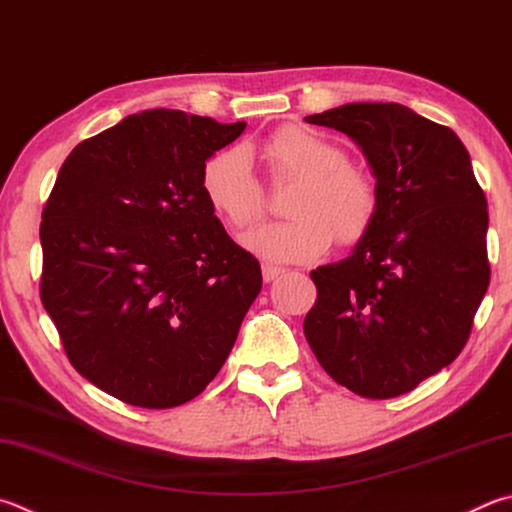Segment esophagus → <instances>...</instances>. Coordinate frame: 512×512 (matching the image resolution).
<instances>
[{
	"label": "esophagus",
	"mask_w": 512,
	"mask_h": 512,
	"mask_svg": "<svg viewBox=\"0 0 512 512\" xmlns=\"http://www.w3.org/2000/svg\"><path fill=\"white\" fill-rule=\"evenodd\" d=\"M282 273H284V268H277V266H273V264H264V266H262L264 282H273L275 277H280Z\"/></svg>",
	"instance_id": "obj_1"
}]
</instances>
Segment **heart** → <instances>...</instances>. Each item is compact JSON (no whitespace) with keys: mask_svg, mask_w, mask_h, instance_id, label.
Masks as SVG:
<instances>
[{"mask_svg":"<svg viewBox=\"0 0 512 512\" xmlns=\"http://www.w3.org/2000/svg\"><path fill=\"white\" fill-rule=\"evenodd\" d=\"M275 183L295 181L282 224L248 232L244 246L268 262H311L333 237L351 246L367 235L378 212V188L365 167L349 161L338 143L309 127L288 125L259 145ZM201 192L226 226L244 230L266 212V192L244 147L210 154L201 167Z\"/></svg>","mask_w":512,"mask_h":512,"instance_id":"obj_1","label":"heart"}]
</instances>
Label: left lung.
I'll return each mask as SVG.
<instances>
[{"instance_id": "8db88e82", "label": "left lung", "mask_w": 512, "mask_h": 512, "mask_svg": "<svg viewBox=\"0 0 512 512\" xmlns=\"http://www.w3.org/2000/svg\"><path fill=\"white\" fill-rule=\"evenodd\" d=\"M306 123L351 136L378 181L367 235L347 259L311 271L306 342L353 394H407L470 338L490 284L486 194L459 136L398 102H351Z\"/></svg>"}]
</instances>
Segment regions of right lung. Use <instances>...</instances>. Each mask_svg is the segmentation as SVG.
Instances as JSON below:
<instances>
[{
  "label": "right lung",
  "instance_id": "1",
  "mask_svg": "<svg viewBox=\"0 0 512 512\" xmlns=\"http://www.w3.org/2000/svg\"><path fill=\"white\" fill-rule=\"evenodd\" d=\"M246 123L176 109L127 116L76 145L42 210L40 300L80 376L167 410L224 367L262 288L228 237L201 167Z\"/></svg>",
  "mask_w": 512,
  "mask_h": 512
}]
</instances>
